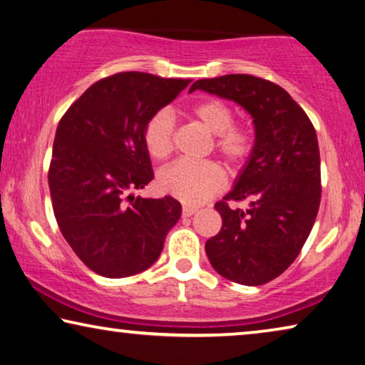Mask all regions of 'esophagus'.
<instances>
[{"label":"esophagus","mask_w":365,"mask_h":365,"mask_svg":"<svg viewBox=\"0 0 365 365\" xmlns=\"http://www.w3.org/2000/svg\"><path fill=\"white\" fill-rule=\"evenodd\" d=\"M196 211H198V210H196V207H193V206H183L182 216L183 217H192Z\"/></svg>","instance_id":"obj_1"}]
</instances>
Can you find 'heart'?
Wrapping results in <instances>:
<instances>
[{
  "instance_id": "heart-1",
  "label": "heart",
  "mask_w": 365,
  "mask_h": 365,
  "mask_svg": "<svg viewBox=\"0 0 365 365\" xmlns=\"http://www.w3.org/2000/svg\"><path fill=\"white\" fill-rule=\"evenodd\" d=\"M190 113L212 133V146L230 169H240L253 153V135L245 126L234 123V112L217 99L201 101ZM175 121L169 110H159L149 117L143 130V143L148 154L164 160L173 151ZM225 183L222 167L212 160H177L158 175L162 192L185 205H200L221 192Z\"/></svg>"
}]
</instances>
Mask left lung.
Instances as JSON below:
<instances>
[{
	"mask_svg": "<svg viewBox=\"0 0 365 365\" xmlns=\"http://www.w3.org/2000/svg\"><path fill=\"white\" fill-rule=\"evenodd\" d=\"M234 101L253 117L255 146L234 190L214 207L222 227L206 242L210 263L225 279L259 286L284 273L314 227L322 198L314 125L287 92L268 79L225 74L190 88ZM249 201L247 210L229 200Z\"/></svg>",
	"mask_w": 365,
	"mask_h": 365,
	"instance_id": "obj_1",
	"label": "left lung"
}]
</instances>
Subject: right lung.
Masks as SVG:
<instances>
[{
    "label": "right lung",
    "mask_w": 365,
    "mask_h": 365,
    "mask_svg": "<svg viewBox=\"0 0 365 365\" xmlns=\"http://www.w3.org/2000/svg\"><path fill=\"white\" fill-rule=\"evenodd\" d=\"M192 79L125 71L91 86L58 123L48 169L55 219L89 269L126 277L153 266L182 214L172 196H133L154 178L143 130Z\"/></svg>",
    "instance_id": "right-lung-1"
}]
</instances>
